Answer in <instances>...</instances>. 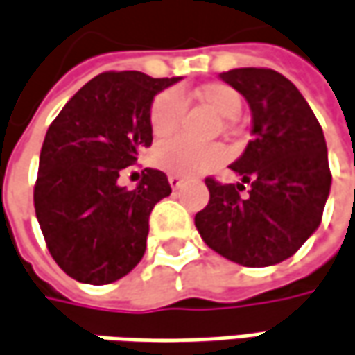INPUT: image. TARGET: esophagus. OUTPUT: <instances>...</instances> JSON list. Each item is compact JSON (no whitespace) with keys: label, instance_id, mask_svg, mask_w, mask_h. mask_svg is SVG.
I'll return each mask as SVG.
<instances>
[{"label":"esophagus","instance_id":"34e87169","mask_svg":"<svg viewBox=\"0 0 355 355\" xmlns=\"http://www.w3.org/2000/svg\"><path fill=\"white\" fill-rule=\"evenodd\" d=\"M168 182H171V189H175V191L182 187V178L177 177V175H171V177H168Z\"/></svg>","mask_w":355,"mask_h":355}]
</instances>
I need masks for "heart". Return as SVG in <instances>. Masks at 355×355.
<instances>
[{"mask_svg":"<svg viewBox=\"0 0 355 355\" xmlns=\"http://www.w3.org/2000/svg\"><path fill=\"white\" fill-rule=\"evenodd\" d=\"M194 95L210 105L224 119H234L242 109L240 95L226 83L214 81L194 89ZM184 113V99L177 89H166L159 93L150 105V129L153 135L164 139L177 131L180 119ZM226 159V150L220 145H194L184 139L164 141L153 153V161L162 171L177 175V177H193L200 175L208 168L220 164Z\"/></svg>","mask_w":355,"mask_h":355,"instance_id":"1","label":"heart"}]
</instances>
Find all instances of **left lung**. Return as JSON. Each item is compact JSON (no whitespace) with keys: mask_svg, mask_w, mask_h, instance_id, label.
Here are the masks:
<instances>
[{"mask_svg":"<svg viewBox=\"0 0 355 355\" xmlns=\"http://www.w3.org/2000/svg\"><path fill=\"white\" fill-rule=\"evenodd\" d=\"M252 111V141L230 164L242 184L208 177V205L194 224L208 246L250 266H272L294 254L322 223L331 175L322 127L292 81L278 71L242 67L220 73ZM251 184L246 199L243 182Z\"/></svg>","mask_w":355,"mask_h":355,"instance_id":"left-lung-1","label":"left lung"}]
</instances>
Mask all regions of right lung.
Returning <instances> with one entry per match:
<instances>
[{"instance_id": "add662e5", "label": "right lung", "mask_w": 355, "mask_h": 355, "mask_svg": "<svg viewBox=\"0 0 355 355\" xmlns=\"http://www.w3.org/2000/svg\"><path fill=\"white\" fill-rule=\"evenodd\" d=\"M180 77L153 79L141 71H107L81 87L49 125L33 205L47 248L67 276L111 284L147 250L148 216L171 194L164 173L145 168L127 191L119 173L150 147V105Z\"/></svg>"}]
</instances>
